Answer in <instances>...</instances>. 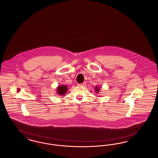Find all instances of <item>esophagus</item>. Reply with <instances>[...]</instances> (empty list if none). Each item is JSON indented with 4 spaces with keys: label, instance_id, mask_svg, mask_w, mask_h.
Returning a JSON list of instances; mask_svg holds the SVG:
<instances>
[{
    "label": "esophagus",
    "instance_id": "34e87169",
    "mask_svg": "<svg viewBox=\"0 0 158 158\" xmlns=\"http://www.w3.org/2000/svg\"><path fill=\"white\" fill-rule=\"evenodd\" d=\"M78 85H79V86H86V82H84L82 83L79 84Z\"/></svg>",
    "mask_w": 158,
    "mask_h": 158
}]
</instances>
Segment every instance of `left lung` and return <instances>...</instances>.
Masks as SVG:
<instances>
[{
    "instance_id": "8db88e82",
    "label": "left lung",
    "mask_w": 158,
    "mask_h": 158,
    "mask_svg": "<svg viewBox=\"0 0 158 158\" xmlns=\"http://www.w3.org/2000/svg\"><path fill=\"white\" fill-rule=\"evenodd\" d=\"M95 92H96L97 93H99V88L98 87V86H96L95 87Z\"/></svg>"
}]
</instances>
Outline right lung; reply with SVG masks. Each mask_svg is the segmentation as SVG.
I'll return each mask as SVG.
<instances>
[{
    "label": "right lung",
    "instance_id": "1",
    "mask_svg": "<svg viewBox=\"0 0 158 158\" xmlns=\"http://www.w3.org/2000/svg\"><path fill=\"white\" fill-rule=\"evenodd\" d=\"M68 89V86L66 85H59L57 87L56 91H57V95L64 96L67 93Z\"/></svg>",
    "mask_w": 158,
    "mask_h": 158
}]
</instances>
